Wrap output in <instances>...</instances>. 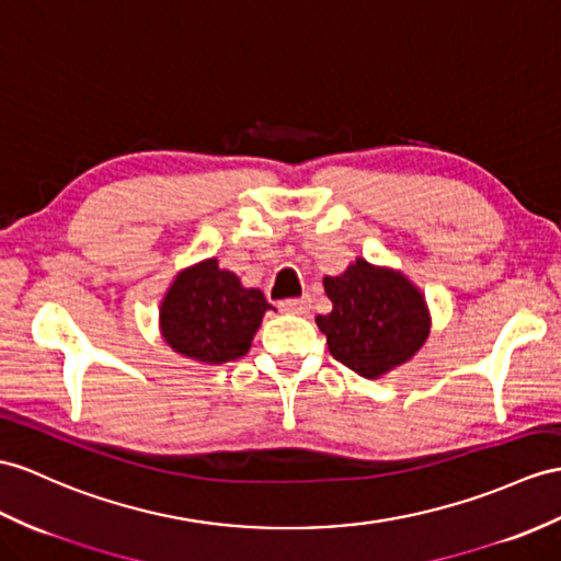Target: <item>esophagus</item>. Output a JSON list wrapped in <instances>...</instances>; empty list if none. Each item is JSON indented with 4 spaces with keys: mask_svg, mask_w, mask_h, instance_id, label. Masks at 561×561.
I'll list each match as a JSON object with an SVG mask.
<instances>
[{
    "mask_svg": "<svg viewBox=\"0 0 561 561\" xmlns=\"http://www.w3.org/2000/svg\"><path fill=\"white\" fill-rule=\"evenodd\" d=\"M280 311H288V313H307L311 309V299L309 297H297V299H283L278 305Z\"/></svg>",
    "mask_w": 561,
    "mask_h": 561,
    "instance_id": "esophagus-1",
    "label": "esophagus"
}]
</instances>
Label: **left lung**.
Masks as SVG:
<instances>
[{"label":"left lung","mask_w":561,"mask_h":561,"mask_svg":"<svg viewBox=\"0 0 561 561\" xmlns=\"http://www.w3.org/2000/svg\"><path fill=\"white\" fill-rule=\"evenodd\" d=\"M323 290L333 309L317 317V325L333 357L354 374L386 376L428 340L426 297L402 271L357 256L340 276H325Z\"/></svg>","instance_id":"1"}]
</instances>
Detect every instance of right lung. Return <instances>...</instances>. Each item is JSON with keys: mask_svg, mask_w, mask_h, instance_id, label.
Returning a JSON list of instances; mask_svg holds the SVG:
<instances>
[{"mask_svg": "<svg viewBox=\"0 0 561 561\" xmlns=\"http://www.w3.org/2000/svg\"><path fill=\"white\" fill-rule=\"evenodd\" d=\"M268 309L262 290L244 288L233 271L211 256L173 278L159 307V331L173 352L218 366L250 352Z\"/></svg>", "mask_w": 561, "mask_h": 561, "instance_id": "add662e5", "label": "right lung"}]
</instances>
